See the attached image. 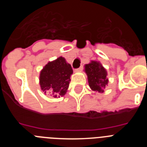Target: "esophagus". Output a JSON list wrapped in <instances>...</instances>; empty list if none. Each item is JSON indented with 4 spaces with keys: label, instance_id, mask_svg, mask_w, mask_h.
I'll use <instances>...</instances> for the list:
<instances>
[{
    "label": "esophagus",
    "instance_id": "34e87169",
    "mask_svg": "<svg viewBox=\"0 0 147 147\" xmlns=\"http://www.w3.org/2000/svg\"><path fill=\"white\" fill-rule=\"evenodd\" d=\"M83 69V66H81V67H80L79 68H77V69L75 70V72H80V71H82Z\"/></svg>",
    "mask_w": 147,
    "mask_h": 147
}]
</instances>
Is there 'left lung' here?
Segmentation results:
<instances>
[{
	"instance_id": "8db88e82",
	"label": "left lung",
	"mask_w": 147,
	"mask_h": 147,
	"mask_svg": "<svg viewBox=\"0 0 147 147\" xmlns=\"http://www.w3.org/2000/svg\"><path fill=\"white\" fill-rule=\"evenodd\" d=\"M85 71L88 76V84L93 91L103 93L108 83L106 69L99 62L91 61L85 65Z\"/></svg>"
}]
</instances>
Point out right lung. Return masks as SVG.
I'll return each mask as SVG.
<instances>
[{
  "mask_svg": "<svg viewBox=\"0 0 147 147\" xmlns=\"http://www.w3.org/2000/svg\"><path fill=\"white\" fill-rule=\"evenodd\" d=\"M72 74L71 65L62 57L48 62L40 74L41 90L54 98L63 96L69 87Z\"/></svg>",
  "mask_w": 147,
  "mask_h": 147,
  "instance_id": "obj_1",
  "label": "right lung"
}]
</instances>
